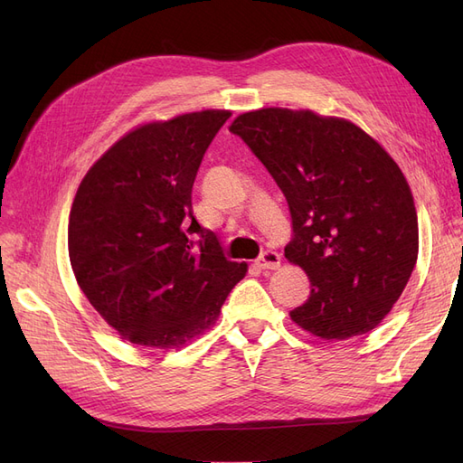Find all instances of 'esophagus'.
<instances>
[{"label": "esophagus", "mask_w": 463, "mask_h": 463, "mask_svg": "<svg viewBox=\"0 0 463 463\" xmlns=\"http://www.w3.org/2000/svg\"><path fill=\"white\" fill-rule=\"evenodd\" d=\"M257 264L264 270H276L279 266V255L276 253V250L269 249V250H264V253L257 259Z\"/></svg>", "instance_id": "esophagus-1"}]
</instances>
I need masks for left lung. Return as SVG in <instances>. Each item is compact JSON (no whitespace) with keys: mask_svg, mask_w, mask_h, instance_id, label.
<instances>
[{"mask_svg":"<svg viewBox=\"0 0 463 463\" xmlns=\"http://www.w3.org/2000/svg\"><path fill=\"white\" fill-rule=\"evenodd\" d=\"M230 131L264 164L289 206L293 235L284 253L313 288L291 320L322 340L381 325L419 250L415 204L398 164L352 121L311 109L247 111Z\"/></svg>","mask_w":463,"mask_h":463,"instance_id":"1","label":"left lung"}]
</instances>
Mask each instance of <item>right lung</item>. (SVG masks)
I'll use <instances>...</instances> for the list:
<instances>
[{
	"label": "right lung",
	"mask_w": 463,
	"mask_h": 463,
	"mask_svg": "<svg viewBox=\"0 0 463 463\" xmlns=\"http://www.w3.org/2000/svg\"><path fill=\"white\" fill-rule=\"evenodd\" d=\"M230 116L204 109L146 123L80 181L69 259L90 305L131 344L184 345L214 325L247 272L226 259L191 204L204 152Z\"/></svg>",
	"instance_id": "add662e5"
}]
</instances>
